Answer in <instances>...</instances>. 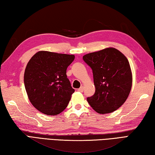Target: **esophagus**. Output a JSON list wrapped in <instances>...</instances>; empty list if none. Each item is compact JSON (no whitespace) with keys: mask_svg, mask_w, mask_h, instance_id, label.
Returning <instances> with one entry per match:
<instances>
[{"mask_svg":"<svg viewBox=\"0 0 155 155\" xmlns=\"http://www.w3.org/2000/svg\"><path fill=\"white\" fill-rule=\"evenodd\" d=\"M78 91L81 92V93H82V92L84 91V86H81V87L78 89Z\"/></svg>","mask_w":155,"mask_h":155,"instance_id":"34e87169","label":"esophagus"}]
</instances>
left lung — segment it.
<instances>
[{
    "mask_svg": "<svg viewBox=\"0 0 155 155\" xmlns=\"http://www.w3.org/2000/svg\"><path fill=\"white\" fill-rule=\"evenodd\" d=\"M93 73L95 93L87 101L99 114L118 110L128 97L132 86V73L126 56L114 48L83 56Z\"/></svg>",
    "mask_w": 155,
    "mask_h": 155,
    "instance_id": "left-lung-1",
    "label": "left lung"
}]
</instances>
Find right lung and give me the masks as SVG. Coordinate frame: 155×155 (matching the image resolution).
Masks as SVG:
<instances>
[{
  "instance_id": "obj_1",
  "label": "right lung",
  "mask_w": 155,
  "mask_h": 155,
  "mask_svg": "<svg viewBox=\"0 0 155 155\" xmlns=\"http://www.w3.org/2000/svg\"><path fill=\"white\" fill-rule=\"evenodd\" d=\"M74 58V55L40 51L28 62L24 86L30 101L39 112L55 116L67 107L75 90L66 73Z\"/></svg>"
}]
</instances>
